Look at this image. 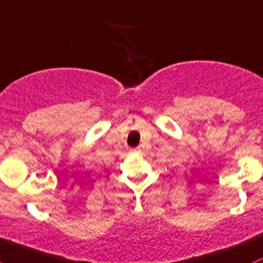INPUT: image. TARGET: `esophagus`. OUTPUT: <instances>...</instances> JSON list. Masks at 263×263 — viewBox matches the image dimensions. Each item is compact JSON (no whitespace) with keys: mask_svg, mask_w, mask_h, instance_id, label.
Returning a JSON list of instances; mask_svg holds the SVG:
<instances>
[{"mask_svg":"<svg viewBox=\"0 0 263 263\" xmlns=\"http://www.w3.org/2000/svg\"><path fill=\"white\" fill-rule=\"evenodd\" d=\"M133 153H140V149L139 148H137V149H133Z\"/></svg>","mask_w":263,"mask_h":263,"instance_id":"1","label":"esophagus"}]
</instances>
